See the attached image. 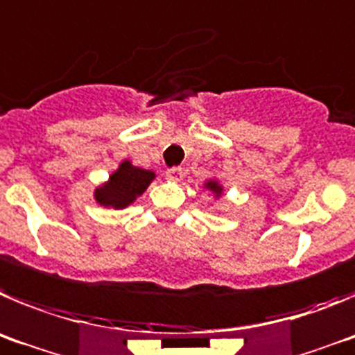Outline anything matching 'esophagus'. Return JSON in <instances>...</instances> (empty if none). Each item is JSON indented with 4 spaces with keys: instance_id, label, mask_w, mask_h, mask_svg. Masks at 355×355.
I'll return each mask as SVG.
<instances>
[{
    "instance_id": "esophagus-1",
    "label": "esophagus",
    "mask_w": 355,
    "mask_h": 355,
    "mask_svg": "<svg viewBox=\"0 0 355 355\" xmlns=\"http://www.w3.org/2000/svg\"><path fill=\"white\" fill-rule=\"evenodd\" d=\"M166 177L170 182H180L184 178V171H182V168H171V170L166 171Z\"/></svg>"
}]
</instances>
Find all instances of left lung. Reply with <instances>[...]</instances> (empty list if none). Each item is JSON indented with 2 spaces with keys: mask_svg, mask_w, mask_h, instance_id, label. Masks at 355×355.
<instances>
[{
  "mask_svg": "<svg viewBox=\"0 0 355 355\" xmlns=\"http://www.w3.org/2000/svg\"><path fill=\"white\" fill-rule=\"evenodd\" d=\"M201 189L203 191H209V193H212L214 200L219 201L223 196H225V185L221 184V182L217 180V178H207L203 184H201Z\"/></svg>",
  "mask_w": 355,
  "mask_h": 355,
  "instance_id": "left-lung-1",
  "label": "left lung"
}]
</instances>
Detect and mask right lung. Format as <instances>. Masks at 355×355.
I'll use <instances>...</instances> for the list:
<instances>
[{
	"label": "right lung",
	"instance_id": "1",
	"mask_svg": "<svg viewBox=\"0 0 355 355\" xmlns=\"http://www.w3.org/2000/svg\"><path fill=\"white\" fill-rule=\"evenodd\" d=\"M155 171L143 170L134 166L129 159H123L114 171L94 189V200L106 209L122 210L132 205L148 185L155 180Z\"/></svg>",
	"mask_w": 355,
	"mask_h": 355
}]
</instances>
